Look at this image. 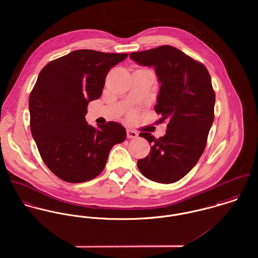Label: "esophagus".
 Returning a JSON list of instances; mask_svg holds the SVG:
<instances>
[{
    "label": "esophagus",
    "instance_id": "obj_1",
    "mask_svg": "<svg viewBox=\"0 0 258 258\" xmlns=\"http://www.w3.org/2000/svg\"><path fill=\"white\" fill-rule=\"evenodd\" d=\"M138 134L136 131L131 130V129H127V138H137Z\"/></svg>",
    "mask_w": 258,
    "mask_h": 258
}]
</instances>
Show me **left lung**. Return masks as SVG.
I'll list each match as a JSON object with an SVG mask.
<instances>
[{"mask_svg":"<svg viewBox=\"0 0 258 258\" xmlns=\"http://www.w3.org/2000/svg\"><path fill=\"white\" fill-rule=\"evenodd\" d=\"M130 58L155 68L161 83L155 111L159 123L168 121L163 137L140 134L152 148L138 160V169L151 181L175 183L195 167L207 145L216 102L211 75L203 63L171 45L132 52Z\"/></svg>","mask_w":258,"mask_h":258,"instance_id":"8db88e82","label":"left lung"}]
</instances>
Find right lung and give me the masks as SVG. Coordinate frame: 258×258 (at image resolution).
I'll list each match as a JSON object with an SVG mask.
<instances>
[{
  "label": "right lung",
  "instance_id": "1",
  "mask_svg": "<svg viewBox=\"0 0 258 258\" xmlns=\"http://www.w3.org/2000/svg\"><path fill=\"white\" fill-rule=\"evenodd\" d=\"M127 56L79 49L48 62L38 74L29 99L31 131L42 161L62 181L96 178L112 147L126 139L121 124L95 128L85 115L88 103L101 96L111 68Z\"/></svg>",
  "mask_w": 258,
  "mask_h": 258
}]
</instances>
